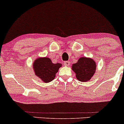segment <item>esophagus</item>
I'll use <instances>...</instances> for the list:
<instances>
[{"mask_svg": "<svg viewBox=\"0 0 124 124\" xmlns=\"http://www.w3.org/2000/svg\"><path fill=\"white\" fill-rule=\"evenodd\" d=\"M64 64L65 66H69L70 65V62H69V61H67V62H64Z\"/></svg>", "mask_w": 124, "mask_h": 124, "instance_id": "esophagus-1", "label": "esophagus"}]
</instances>
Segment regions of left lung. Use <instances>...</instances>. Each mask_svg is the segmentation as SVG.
<instances>
[{"instance_id": "left-lung-1", "label": "left lung", "mask_w": 124, "mask_h": 124, "mask_svg": "<svg viewBox=\"0 0 124 124\" xmlns=\"http://www.w3.org/2000/svg\"><path fill=\"white\" fill-rule=\"evenodd\" d=\"M97 63L93 59L86 57L79 58L78 62L72 65V70L76 74L77 80L87 82L95 73Z\"/></svg>"}]
</instances>
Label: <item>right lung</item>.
Segmentation results:
<instances>
[{"label":"right lung","instance_id":"add662e5","mask_svg":"<svg viewBox=\"0 0 124 124\" xmlns=\"http://www.w3.org/2000/svg\"><path fill=\"white\" fill-rule=\"evenodd\" d=\"M62 67L60 63H53L49 57H39L33 62L32 68L35 76L44 83H49L55 78L56 74Z\"/></svg>","mask_w":124,"mask_h":124}]
</instances>
